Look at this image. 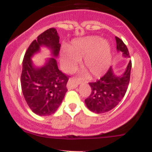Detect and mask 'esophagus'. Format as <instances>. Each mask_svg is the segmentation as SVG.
I'll return each mask as SVG.
<instances>
[{
    "mask_svg": "<svg viewBox=\"0 0 152 152\" xmlns=\"http://www.w3.org/2000/svg\"><path fill=\"white\" fill-rule=\"evenodd\" d=\"M77 87V84L74 83L72 79H70V80H68V84H67V88H68V89H74V88H76Z\"/></svg>",
    "mask_w": 152,
    "mask_h": 152,
    "instance_id": "1",
    "label": "esophagus"
}]
</instances>
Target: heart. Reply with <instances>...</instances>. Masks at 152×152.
I'll use <instances>...</instances> for the list:
<instances>
[{
    "label": "heart",
    "mask_w": 152,
    "mask_h": 152,
    "mask_svg": "<svg viewBox=\"0 0 152 152\" xmlns=\"http://www.w3.org/2000/svg\"><path fill=\"white\" fill-rule=\"evenodd\" d=\"M83 57L82 66L91 77H100L110 65V46L107 41L97 36L75 40L61 54V64L65 71L72 72L77 67L78 60Z\"/></svg>",
    "instance_id": "1"
}]
</instances>
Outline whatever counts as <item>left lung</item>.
<instances>
[{
    "instance_id": "obj_1",
    "label": "left lung",
    "mask_w": 152,
    "mask_h": 152,
    "mask_svg": "<svg viewBox=\"0 0 152 152\" xmlns=\"http://www.w3.org/2000/svg\"><path fill=\"white\" fill-rule=\"evenodd\" d=\"M116 41L118 52L129 58V50L123 40L116 36ZM132 61H129L124 73L116 76L110 67L101 78L96 82L89 83L91 93L85 100V104L90 110L95 113H104L119 104L128 89Z\"/></svg>"
}]
</instances>
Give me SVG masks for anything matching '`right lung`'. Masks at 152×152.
Masks as SVG:
<instances>
[{
  "label": "right lung",
  "instance_id": "obj_1",
  "mask_svg": "<svg viewBox=\"0 0 152 152\" xmlns=\"http://www.w3.org/2000/svg\"><path fill=\"white\" fill-rule=\"evenodd\" d=\"M46 46L56 58L59 53V36L55 28H50L33 40L26 50L23 61L20 82L25 100L31 110L39 116L55 113L66 94L68 76L58 68L56 59L50 58L41 68L35 67L31 57Z\"/></svg>",
  "mask_w": 152,
  "mask_h": 152
}]
</instances>
